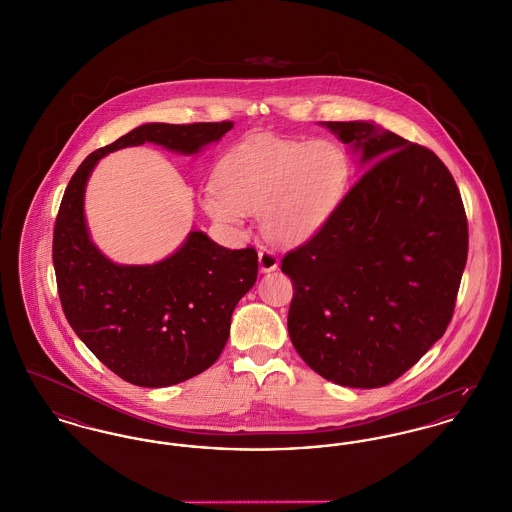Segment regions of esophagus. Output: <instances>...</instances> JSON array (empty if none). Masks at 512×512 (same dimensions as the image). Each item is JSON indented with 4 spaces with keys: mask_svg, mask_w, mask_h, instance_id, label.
Instances as JSON below:
<instances>
[{
    "mask_svg": "<svg viewBox=\"0 0 512 512\" xmlns=\"http://www.w3.org/2000/svg\"><path fill=\"white\" fill-rule=\"evenodd\" d=\"M278 257H276V253H272L271 249H267V247H261L259 249V269L261 272H271L278 267Z\"/></svg>",
    "mask_w": 512,
    "mask_h": 512,
    "instance_id": "1",
    "label": "esophagus"
}]
</instances>
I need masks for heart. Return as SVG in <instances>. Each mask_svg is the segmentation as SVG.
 Masks as SVG:
<instances>
[{
  "mask_svg": "<svg viewBox=\"0 0 512 512\" xmlns=\"http://www.w3.org/2000/svg\"><path fill=\"white\" fill-rule=\"evenodd\" d=\"M348 180V158L329 139H257L232 152L209 183L203 207L226 226L259 212L263 234L278 243L313 236L336 209Z\"/></svg>",
  "mask_w": 512,
  "mask_h": 512,
  "instance_id": "b5f03b06",
  "label": "heart"
}]
</instances>
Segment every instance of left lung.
I'll return each instance as SVG.
<instances>
[{"instance_id":"1","label":"left lung","mask_w":512,"mask_h":512,"mask_svg":"<svg viewBox=\"0 0 512 512\" xmlns=\"http://www.w3.org/2000/svg\"><path fill=\"white\" fill-rule=\"evenodd\" d=\"M361 178L319 232L282 259L288 332L327 381L379 389L445 334L468 257L466 212L435 152L375 121H321Z\"/></svg>"}]
</instances>
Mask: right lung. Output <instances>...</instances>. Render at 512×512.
<instances>
[{"label": "right lung", "instance_id": "1", "mask_svg": "<svg viewBox=\"0 0 512 512\" xmlns=\"http://www.w3.org/2000/svg\"><path fill=\"white\" fill-rule=\"evenodd\" d=\"M232 127V121L143 123L89 154L63 193L52 249L63 313L92 354L131 385H178L218 360L232 313L257 280V251L226 249L191 230L158 263L118 265L96 247L87 226L92 170L106 154L145 143L199 154Z\"/></svg>", "mask_w": 512, "mask_h": 512}]
</instances>
